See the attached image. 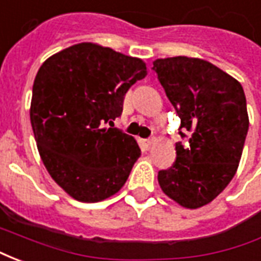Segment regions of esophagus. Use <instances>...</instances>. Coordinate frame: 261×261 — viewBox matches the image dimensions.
<instances>
[{
	"label": "esophagus",
	"instance_id": "esophagus-1",
	"mask_svg": "<svg viewBox=\"0 0 261 261\" xmlns=\"http://www.w3.org/2000/svg\"><path fill=\"white\" fill-rule=\"evenodd\" d=\"M153 144H155V140L153 138H149V140H144V145L147 149H151L153 147Z\"/></svg>",
	"mask_w": 261,
	"mask_h": 261
}]
</instances>
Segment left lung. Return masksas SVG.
<instances>
[{"instance_id":"1","label":"left lung","mask_w":261,"mask_h":261,"mask_svg":"<svg viewBox=\"0 0 261 261\" xmlns=\"http://www.w3.org/2000/svg\"><path fill=\"white\" fill-rule=\"evenodd\" d=\"M165 93L180 117L176 161L159 170L162 192L181 207L200 208L229 185L249 130L242 85L205 60L169 57L153 61Z\"/></svg>"}]
</instances>
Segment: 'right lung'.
Masks as SVG:
<instances>
[{"label": "right lung", "instance_id": "add662e5", "mask_svg": "<svg viewBox=\"0 0 261 261\" xmlns=\"http://www.w3.org/2000/svg\"><path fill=\"white\" fill-rule=\"evenodd\" d=\"M145 75L142 60L93 43L61 50L37 71L31 103L37 149L54 181L75 200L102 201L128 179L141 149L113 120L130 86Z\"/></svg>", "mask_w": 261, "mask_h": 261}]
</instances>
